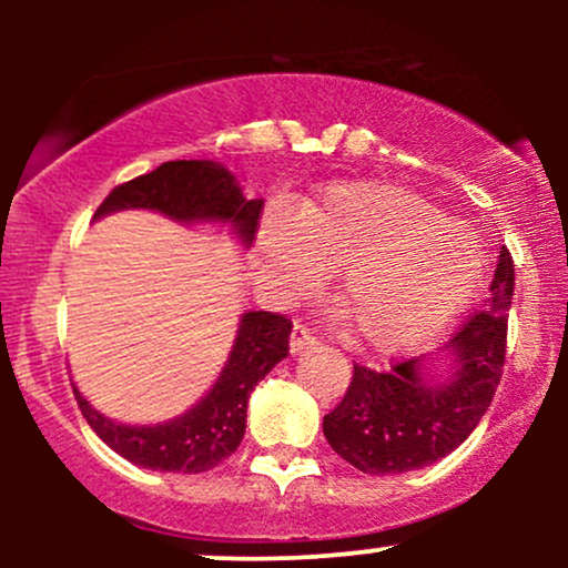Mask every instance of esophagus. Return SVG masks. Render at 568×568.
Returning a JSON list of instances; mask_svg holds the SVG:
<instances>
[{
    "mask_svg": "<svg viewBox=\"0 0 568 568\" xmlns=\"http://www.w3.org/2000/svg\"><path fill=\"white\" fill-rule=\"evenodd\" d=\"M317 347V338L312 336L310 328L304 325H293L291 331V355H302L306 349H315Z\"/></svg>",
    "mask_w": 568,
    "mask_h": 568,
    "instance_id": "esophagus-1",
    "label": "esophagus"
}]
</instances>
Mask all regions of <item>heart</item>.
<instances>
[{"label": "heart", "instance_id": "heart-1", "mask_svg": "<svg viewBox=\"0 0 568 568\" xmlns=\"http://www.w3.org/2000/svg\"><path fill=\"white\" fill-rule=\"evenodd\" d=\"M264 280L310 293L331 280L338 321L361 349L395 355L429 342L470 304L484 275L475 234L433 202L384 181H338L270 213L256 234Z\"/></svg>", "mask_w": 568, "mask_h": 568}]
</instances>
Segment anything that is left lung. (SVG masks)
<instances>
[{
    "label": "left lung",
    "instance_id": "1",
    "mask_svg": "<svg viewBox=\"0 0 568 568\" xmlns=\"http://www.w3.org/2000/svg\"><path fill=\"white\" fill-rule=\"evenodd\" d=\"M513 288V256L501 247L486 310L446 344L443 374L435 357H410L382 374L355 366L347 395L323 419L331 448L368 475L419 470L459 448L497 393Z\"/></svg>",
    "mask_w": 568,
    "mask_h": 568
}]
</instances>
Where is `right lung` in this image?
Instances as JSON below:
<instances>
[{"label": "right lung", "instance_id": "add662e5", "mask_svg": "<svg viewBox=\"0 0 568 568\" xmlns=\"http://www.w3.org/2000/svg\"><path fill=\"white\" fill-rule=\"evenodd\" d=\"M262 200H247L237 179L213 160L162 162L158 171L112 189L95 219L120 211H154L179 224H224L251 247ZM291 321L275 312H245L216 384L175 419L120 425L95 410L74 387L82 416L112 452L160 473H205L237 452L253 387L288 355Z\"/></svg>", "mask_w": 568, "mask_h": 568}]
</instances>
